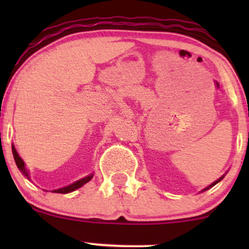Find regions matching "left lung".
I'll return each mask as SVG.
<instances>
[{
  "mask_svg": "<svg viewBox=\"0 0 249 249\" xmlns=\"http://www.w3.org/2000/svg\"><path fill=\"white\" fill-rule=\"evenodd\" d=\"M224 177H225V174H224V176H222V177H220V178H219L218 180H215V181H214V182H212V184H211V185H210V186H207L206 188H204V190H202V191H201V192H204V191H207V190H208V188L213 187V186H214V185H216V184H218V182H219V181H221V180H222V179H224Z\"/></svg>",
  "mask_w": 249,
  "mask_h": 249,
  "instance_id": "left-lung-1",
  "label": "left lung"
}]
</instances>
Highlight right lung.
<instances>
[{
    "instance_id": "1",
    "label": "right lung",
    "mask_w": 249,
    "mask_h": 249,
    "mask_svg": "<svg viewBox=\"0 0 249 249\" xmlns=\"http://www.w3.org/2000/svg\"><path fill=\"white\" fill-rule=\"evenodd\" d=\"M11 148H13V156H14V159H15V162H16L17 167H18V170L21 171L22 174H23L25 178H27L28 180H30L29 171H28L27 167H25V162L23 161V159H22L21 157H19V154L17 153L16 148H15V146H14V145H11ZM92 177H93V173H91V174H89V176L84 177V178L77 180V181L72 182V184L68 185V186H64V187H62V188H57V190H53V193H63V194L73 192V191L78 190V188L82 187L83 185H85V184H87V182L90 181V180L92 179Z\"/></svg>"
}]
</instances>
